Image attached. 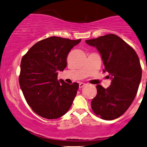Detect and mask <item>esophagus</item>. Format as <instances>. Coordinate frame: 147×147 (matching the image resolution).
Returning <instances> with one entry per match:
<instances>
[{
  "instance_id": "obj_1",
  "label": "esophagus",
  "mask_w": 147,
  "mask_h": 147,
  "mask_svg": "<svg viewBox=\"0 0 147 147\" xmlns=\"http://www.w3.org/2000/svg\"><path fill=\"white\" fill-rule=\"evenodd\" d=\"M85 85H86L85 83L81 82V83H80V84H79V87H80V88H82V87H84V86H85Z\"/></svg>"
}]
</instances>
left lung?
I'll return each instance as SVG.
<instances>
[{
    "mask_svg": "<svg viewBox=\"0 0 147 147\" xmlns=\"http://www.w3.org/2000/svg\"><path fill=\"white\" fill-rule=\"evenodd\" d=\"M101 55L105 68L112 79L107 89L96 86L97 94L91 102L92 111L105 120L119 117L134 101L142 79V69L135 50L115 34L87 40Z\"/></svg>",
    "mask_w": 147,
    "mask_h": 147,
    "instance_id": "1",
    "label": "left lung"
}]
</instances>
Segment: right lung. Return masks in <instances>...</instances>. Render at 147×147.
<instances>
[{
	"instance_id": "right-lung-1",
	"label": "right lung",
	"mask_w": 147,
	"mask_h": 147,
	"mask_svg": "<svg viewBox=\"0 0 147 147\" xmlns=\"http://www.w3.org/2000/svg\"><path fill=\"white\" fill-rule=\"evenodd\" d=\"M80 41L50 37L35 43L22 57L20 88L28 105L39 116L57 119L70 108L79 84L59 81L57 75L66 67L71 49Z\"/></svg>"
}]
</instances>
